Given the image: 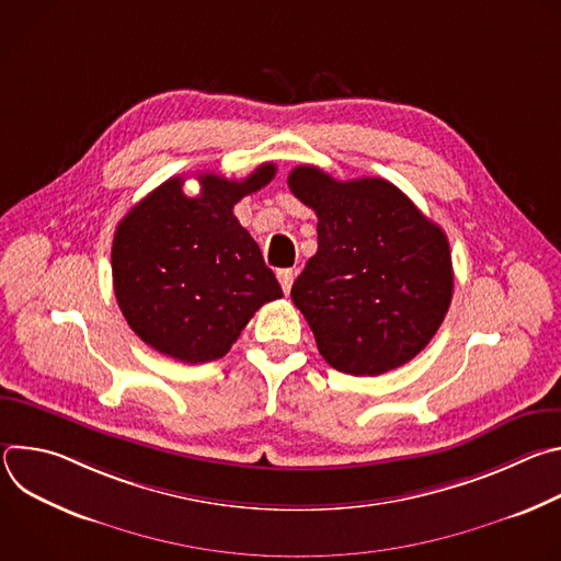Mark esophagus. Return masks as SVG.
Listing matches in <instances>:
<instances>
[{
	"label": "esophagus",
	"instance_id": "34e87169",
	"mask_svg": "<svg viewBox=\"0 0 561 561\" xmlns=\"http://www.w3.org/2000/svg\"><path fill=\"white\" fill-rule=\"evenodd\" d=\"M293 277H295L293 268H282V271H277V279H279V284H282V288H284V293H290Z\"/></svg>",
	"mask_w": 561,
	"mask_h": 561
}]
</instances>
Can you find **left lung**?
I'll return each instance as SVG.
<instances>
[{
    "label": "left lung",
    "mask_w": 561,
    "mask_h": 561,
    "mask_svg": "<svg viewBox=\"0 0 561 561\" xmlns=\"http://www.w3.org/2000/svg\"><path fill=\"white\" fill-rule=\"evenodd\" d=\"M317 215V253L290 288L333 368L373 377L426 348L453 299L446 232L394 184L337 182L314 167L288 175Z\"/></svg>",
    "instance_id": "left-lung-1"
}]
</instances>
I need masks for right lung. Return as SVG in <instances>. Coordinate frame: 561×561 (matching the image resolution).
<instances>
[{"label":"right lung","mask_w":561,"mask_h":561,"mask_svg":"<svg viewBox=\"0 0 561 561\" xmlns=\"http://www.w3.org/2000/svg\"><path fill=\"white\" fill-rule=\"evenodd\" d=\"M262 164L247 180L197 175L148 193L119 221L113 239L115 297L135 335L157 353L186 364L224 357L255 310L284 293L232 206L275 178Z\"/></svg>","instance_id":"obj_1"}]
</instances>
